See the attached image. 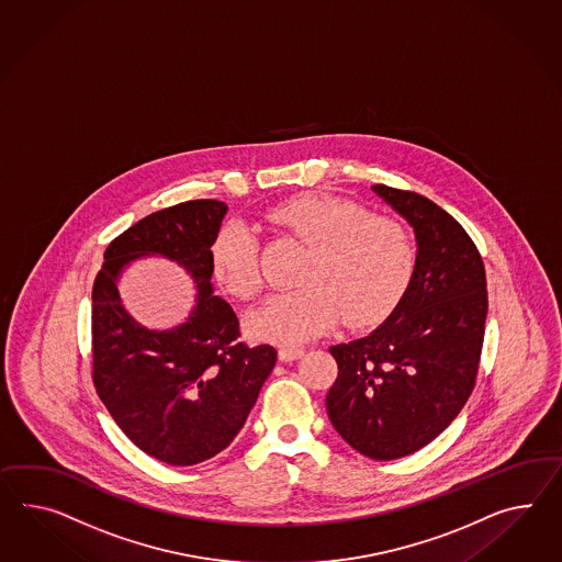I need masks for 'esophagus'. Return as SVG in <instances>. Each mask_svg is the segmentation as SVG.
<instances>
[{
  "label": "esophagus",
  "mask_w": 562,
  "mask_h": 562,
  "mask_svg": "<svg viewBox=\"0 0 562 562\" xmlns=\"http://www.w3.org/2000/svg\"><path fill=\"white\" fill-rule=\"evenodd\" d=\"M303 348H291V346H283L279 348V360L283 362H291V360L302 359Z\"/></svg>",
  "instance_id": "esophagus-1"
}]
</instances>
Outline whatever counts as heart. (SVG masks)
I'll use <instances>...</instances> for the list:
<instances>
[{
  "instance_id": "1",
  "label": "heart",
  "mask_w": 562,
  "mask_h": 562,
  "mask_svg": "<svg viewBox=\"0 0 562 562\" xmlns=\"http://www.w3.org/2000/svg\"><path fill=\"white\" fill-rule=\"evenodd\" d=\"M267 220L310 246L300 283L255 307L248 331L279 346L303 345L342 316L348 326H371L391 314L416 267L412 234L393 217L334 195L303 193L277 203ZM259 246L252 232L231 222L212 246L220 285L240 300L259 293Z\"/></svg>"
}]
</instances>
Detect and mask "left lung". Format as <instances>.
Segmentation results:
<instances>
[{
    "mask_svg": "<svg viewBox=\"0 0 562 562\" xmlns=\"http://www.w3.org/2000/svg\"><path fill=\"white\" fill-rule=\"evenodd\" d=\"M371 189L412 226L416 267L381 326L331 346L338 376L326 409L360 454L393 461L432 442L475 387L487 279L473 240L440 205L414 191Z\"/></svg>",
    "mask_w": 562,
    "mask_h": 562,
    "instance_id": "1",
    "label": "left lung"
}]
</instances>
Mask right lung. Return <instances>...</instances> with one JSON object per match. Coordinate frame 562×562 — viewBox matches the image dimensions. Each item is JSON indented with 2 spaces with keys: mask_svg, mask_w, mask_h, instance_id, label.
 Here are the masks:
<instances>
[{
  "mask_svg": "<svg viewBox=\"0 0 562 562\" xmlns=\"http://www.w3.org/2000/svg\"><path fill=\"white\" fill-rule=\"evenodd\" d=\"M228 205L179 203L143 217L103 255L93 283V383L120 430L148 457L191 467L222 452L243 430L277 350L238 342V317L214 295L212 246ZM159 256L196 285L192 314L173 329L134 321L116 281L132 261Z\"/></svg>",
  "mask_w": 562,
  "mask_h": 562,
  "instance_id": "1",
  "label": "right lung"
}]
</instances>
